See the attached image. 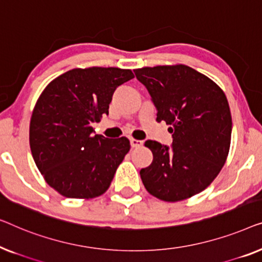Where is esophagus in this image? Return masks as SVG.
Returning <instances> with one entry per match:
<instances>
[{"instance_id":"1","label":"esophagus","mask_w":262,"mask_h":262,"mask_svg":"<svg viewBox=\"0 0 262 262\" xmlns=\"http://www.w3.org/2000/svg\"><path fill=\"white\" fill-rule=\"evenodd\" d=\"M130 146L133 147V148H136V147H140V146H142V143H143V141H141V140H136V139H133V138H130Z\"/></svg>"}]
</instances>
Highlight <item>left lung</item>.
<instances>
[{
	"label": "left lung",
	"instance_id": "8db88e82",
	"mask_svg": "<svg viewBox=\"0 0 262 262\" xmlns=\"http://www.w3.org/2000/svg\"><path fill=\"white\" fill-rule=\"evenodd\" d=\"M157 109L169 124L172 145L147 140L153 161L141 168L142 183L154 197L178 202L208 187L226 163L231 115L226 95L208 77L186 65L134 70Z\"/></svg>",
	"mask_w": 262,
	"mask_h": 262
}]
</instances>
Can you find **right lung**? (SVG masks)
<instances>
[{"label":"right lung","mask_w":262,"mask_h":262,"mask_svg":"<svg viewBox=\"0 0 262 262\" xmlns=\"http://www.w3.org/2000/svg\"><path fill=\"white\" fill-rule=\"evenodd\" d=\"M134 78L130 70L73 69L52 80L36 102L29 145L47 184L68 198L104 193L130 148L127 138L93 135L109 114L115 90Z\"/></svg>","instance_id":"right-lung-1"}]
</instances>
